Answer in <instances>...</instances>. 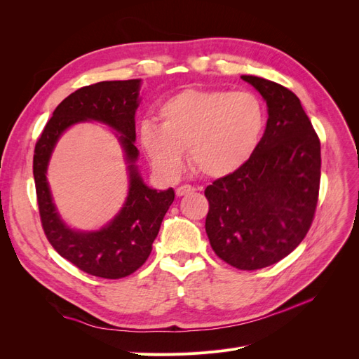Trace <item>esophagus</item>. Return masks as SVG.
<instances>
[{"label":"esophagus","instance_id":"esophagus-1","mask_svg":"<svg viewBox=\"0 0 359 359\" xmlns=\"http://www.w3.org/2000/svg\"><path fill=\"white\" fill-rule=\"evenodd\" d=\"M194 191V187H191V186H189V184H184V186H180L178 189H177V196H186V194H189V193H193Z\"/></svg>","mask_w":359,"mask_h":359}]
</instances>
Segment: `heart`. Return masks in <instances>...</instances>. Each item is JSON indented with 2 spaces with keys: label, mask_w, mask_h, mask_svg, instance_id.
Returning a JSON list of instances; mask_svg holds the SVG:
<instances>
[{
  "label": "heart",
  "mask_w": 359,
  "mask_h": 359,
  "mask_svg": "<svg viewBox=\"0 0 359 359\" xmlns=\"http://www.w3.org/2000/svg\"><path fill=\"white\" fill-rule=\"evenodd\" d=\"M161 124L144 119L137 137L158 175L177 180L189 148L193 168L224 178L252 158L265 127L264 104L252 93L184 90L160 107Z\"/></svg>",
  "instance_id": "heart-1"
}]
</instances>
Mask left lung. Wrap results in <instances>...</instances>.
<instances>
[{
	"mask_svg": "<svg viewBox=\"0 0 359 359\" xmlns=\"http://www.w3.org/2000/svg\"><path fill=\"white\" fill-rule=\"evenodd\" d=\"M268 106L265 133L245 165L205 189V231L215 255L253 271L286 257L307 235L320 184V142L298 97L243 74Z\"/></svg>",
	"mask_w": 359,
	"mask_h": 359,
	"instance_id": "8db88e82",
	"label": "left lung"
}]
</instances>
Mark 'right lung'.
<instances>
[{
    "label": "right lung",
    "mask_w": 359,
    "mask_h": 359,
    "mask_svg": "<svg viewBox=\"0 0 359 359\" xmlns=\"http://www.w3.org/2000/svg\"><path fill=\"white\" fill-rule=\"evenodd\" d=\"M140 79L103 81L66 97L53 111L39 137L32 161L43 231L57 252L86 274L123 278L145 264L158 235L163 217L175 199L173 189L148 187L136 165L135 115ZM102 122L114 130L123 148L129 193L123 208L99 231L72 230L53 202L46 173L50 156L62 133L74 123Z\"/></svg>",
    "instance_id": "right-lung-1"
}]
</instances>
